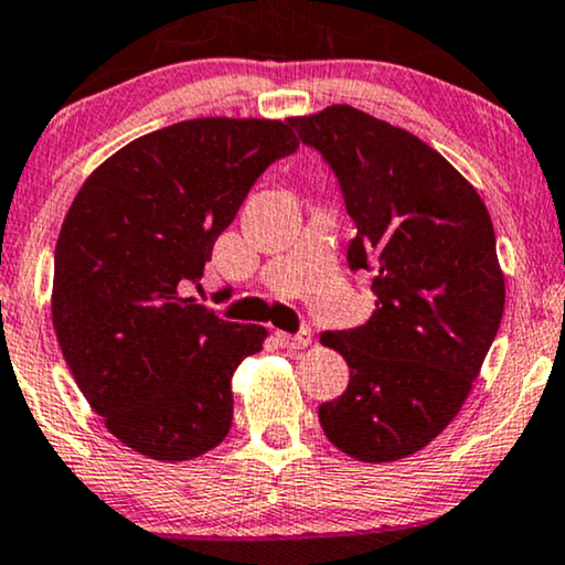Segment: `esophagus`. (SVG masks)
Masks as SVG:
<instances>
[{
    "label": "esophagus",
    "mask_w": 565,
    "mask_h": 565,
    "mask_svg": "<svg viewBox=\"0 0 565 565\" xmlns=\"http://www.w3.org/2000/svg\"><path fill=\"white\" fill-rule=\"evenodd\" d=\"M276 341L278 344H281L284 349H295V352H299V349H307L312 344V333L307 331H299L297 335H291V333H284V331H276Z\"/></svg>",
    "instance_id": "34e87169"
}]
</instances>
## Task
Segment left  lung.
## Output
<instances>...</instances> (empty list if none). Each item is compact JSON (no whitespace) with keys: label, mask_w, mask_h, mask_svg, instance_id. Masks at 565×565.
Wrapping results in <instances>:
<instances>
[{"label":"left lung","mask_w":565,"mask_h":565,"mask_svg":"<svg viewBox=\"0 0 565 565\" xmlns=\"http://www.w3.org/2000/svg\"><path fill=\"white\" fill-rule=\"evenodd\" d=\"M339 177L356 237L349 266L375 270L365 326L320 333L349 365L320 404L326 438L356 461L423 451L459 414L495 339L505 278L477 190L417 135L349 104L291 117Z\"/></svg>","instance_id":"1"}]
</instances>
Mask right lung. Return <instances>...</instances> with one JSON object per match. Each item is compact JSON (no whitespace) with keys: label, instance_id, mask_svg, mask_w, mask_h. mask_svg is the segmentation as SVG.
<instances>
[{"label":"right lung","instance_id":"add662e5","mask_svg":"<svg viewBox=\"0 0 565 565\" xmlns=\"http://www.w3.org/2000/svg\"><path fill=\"white\" fill-rule=\"evenodd\" d=\"M297 146L289 119H188L127 142L77 190L52 323L85 402L132 451L188 461L230 433L232 375L268 331L188 291L255 180Z\"/></svg>","mask_w":565,"mask_h":565}]
</instances>
